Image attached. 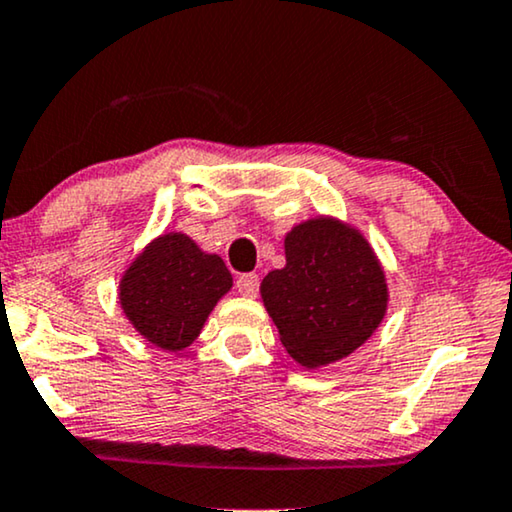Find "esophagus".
I'll use <instances>...</instances> for the list:
<instances>
[{
    "label": "esophagus",
    "mask_w": 512,
    "mask_h": 512,
    "mask_svg": "<svg viewBox=\"0 0 512 512\" xmlns=\"http://www.w3.org/2000/svg\"><path fill=\"white\" fill-rule=\"evenodd\" d=\"M258 284H261V280H258L256 272H249V275L237 277V291L247 298H254L258 294Z\"/></svg>",
    "instance_id": "34e87169"
}]
</instances>
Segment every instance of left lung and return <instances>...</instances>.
Segmentation results:
<instances>
[{"instance_id":"1","label":"left lung","mask_w":512,"mask_h":512,"mask_svg":"<svg viewBox=\"0 0 512 512\" xmlns=\"http://www.w3.org/2000/svg\"><path fill=\"white\" fill-rule=\"evenodd\" d=\"M287 263L261 282V301L294 362L322 369L353 355L388 313L386 270L362 230L317 214L284 235Z\"/></svg>"}]
</instances>
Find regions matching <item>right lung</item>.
Wrapping results in <instances>:
<instances>
[{"label":"right lung","mask_w":512,"mask_h":512,"mask_svg":"<svg viewBox=\"0 0 512 512\" xmlns=\"http://www.w3.org/2000/svg\"><path fill=\"white\" fill-rule=\"evenodd\" d=\"M232 289L218 254L185 232H162L119 277L117 298L131 327L155 348L178 353L199 336L216 303Z\"/></svg>","instance_id":"add662e5"}]
</instances>
